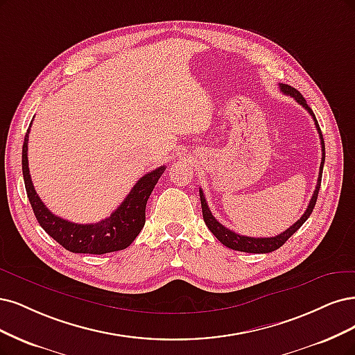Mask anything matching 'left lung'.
<instances>
[{"mask_svg":"<svg viewBox=\"0 0 355 355\" xmlns=\"http://www.w3.org/2000/svg\"><path fill=\"white\" fill-rule=\"evenodd\" d=\"M280 91L284 94L289 95V96H294L295 101L298 104H301L307 112L311 114L317 132H319L320 135V144H322V163H320V172H319V179H317V185L315 189L313 192V197L310 200V204L307 207V210L305 213L300 217L298 222H295L291 227H288L285 232H282L280 235L272 236V238H251V236H243V235H238L235 234L234 230H230L227 227H225L222 223H218L216 217L211 214L209 205H207L205 197H204V192L200 188V198H201V209H202V217H204V222L211 230V234L226 245L230 250H235V251H242V252H254V254H264V252H272L277 248H280L284 245V243L295 234V232L305 223V220L310 217V214L313 213V209L317 201V195H319V189H320V183H322V173H323V164H324V141H323V135H322V130L319 128V123H317V119L313 113V110L309 107L307 101L304 100V96L300 94V91H297L295 88L289 87V85L285 83H280Z\"/></svg>","mask_w":355,"mask_h":355,"instance_id":"8db88e82","label":"left lung"}]
</instances>
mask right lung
<instances>
[{
  "instance_id": "1",
  "label": "right lung",
  "mask_w": 355,
  "mask_h": 355,
  "mask_svg": "<svg viewBox=\"0 0 355 355\" xmlns=\"http://www.w3.org/2000/svg\"><path fill=\"white\" fill-rule=\"evenodd\" d=\"M29 129L26 132L21 150V170L24 179V188L32 210L41 227L57 241L61 247L70 252L80 254H107L128 248L135 241L145 225V207L155 183L164 173L166 166H160L153 172L144 175L117 209L110 217L98 223L79 225L53 214L36 193L29 173L28 163V141Z\"/></svg>"
}]
</instances>
